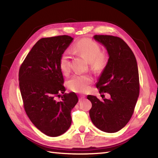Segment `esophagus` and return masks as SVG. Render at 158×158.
<instances>
[{
	"label": "esophagus",
	"mask_w": 158,
	"mask_h": 158,
	"mask_svg": "<svg viewBox=\"0 0 158 158\" xmlns=\"http://www.w3.org/2000/svg\"><path fill=\"white\" fill-rule=\"evenodd\" d=\"M83 99H84V97H80V99H79L80 101H82Z\"/></svg>",
	"instance_id": "1"
}]
</instances>
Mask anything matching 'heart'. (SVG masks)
I'll return each instance as SVG.
<instances>
[{"instance_id": "heart-1", "label": "heart", "mask_w": 158, "mask_h": 158, "mask_svg": "<svg viewBox=\"0 0 158 158\" xmlns=\"http://www.w3.org/2000/svg\"><path fill=\"white\" fill-rule=\"evenodd\" d=\"M70 52L85 58L90 63L92 69L96 71L103 70L108 64V54L102 51L98 43L90 38L79 40L71 48ZM59 64L63 73L66 74L70 73L71 56L69 52L65 51L61 54ZM93 81V77L88 74H75L68 81V86L75 93H85L89 90Z\"/></svg>"}]
</instances>
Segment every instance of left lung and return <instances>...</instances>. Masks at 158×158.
<instances>
[{
    "instance_id": "obj_1",
    "label": "left lung",
    "mask_w": 158,
    "mask_h": 158,
    "mask_svg": "<svg viewBox=\"0 0 158 158\" xmlns=\"http://www.w3.org/2000/svg\"><path fill=\"white\" fill-rule=\"evenodd\" d=\"M94 39L106 48L108 64L96 85L100 94L106 93L110 99L101 101L88 95L92 103L89 111L92 122L106 133H115L124 128L134 113L139 94L137 61L124 40L110 35H94ZM104 96V94H102Z\"/></svg>"
}]
</instances>
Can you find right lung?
<instances>
[{
    "instance_id": "obj_1",
    "label": "right lung",
    "mask_w": 158,
    "mask_h": 158,
    "mask_svg": "<svg viewBox=\"0 0 158 158\" xmlns=\"http://www.w3.org/2000/svg\"><path fill=\"white\" fill-rule=\"evenodd\" d=\"M74 39L61 35L39 40L19 72V87L27 117L42 133L56 137L70 128L71 110L78 102L74 93L64 94L59 58Z\"/></svg>"
}]
</instances>
